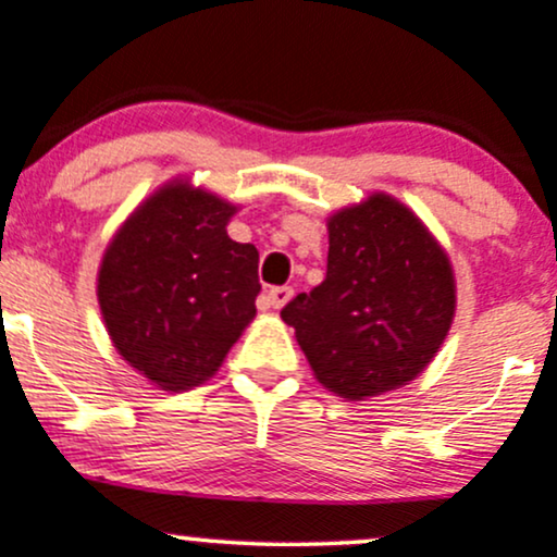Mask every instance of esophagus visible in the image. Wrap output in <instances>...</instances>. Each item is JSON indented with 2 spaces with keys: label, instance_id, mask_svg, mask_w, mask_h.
Segmentation results:
<instances>
[{
  "label": "esophagus",
  "instance_id": "esophagus-1",
  "mask_svg": "<svg viewBox=\"0 0 557 557\" xmlns=\"http://www.w3.org/2000/svg\"><path fill=\"white\" fill-rule=\"evenodd\" d=\"M290 298H293V290L288 285H283V288H269L264 293V304L269 309H283Z\"/></svg>",
  "mask_w": 557,
  "mask_h": 557
}]
</instances>
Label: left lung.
I'll return each mask as SVG.
<instances>
[{"mask_svg": "<svg viewBox=\"0 0 557 557\" xmlns=\"http://www.w3.org/2000/svg\"><path fill=\"white\" fill-rule=\"evenodd\" d=\"M327 277L280 311L317 381L346 401L407 386L457 309L455 269L423 219L388 193L327 216Z\"/></svg>", "mask_w": 557, "mask_h": 557, "instance_id": "8db88e82", "label": "left lung"}]
</instances>
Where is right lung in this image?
I'll return each mask as SVG.
<instances>
[{
  "label": "right lung",
  "instance_id": "right-lung-1",
  "mask_svg": "<svg viewBox=\"0 0 557 557\" xmlns=\"http://www.w3.org/2000/svg\"><path fill=\"white\" fill-rule=\"evenodd\" d=\"M240 206L174 176L110 237L97 304L124 362L161 391L203 386L256 317L259 250L227 235Z\"/></svg>",
  "mask_w": 557,
  "mask_h": 557
}]
</instances>
